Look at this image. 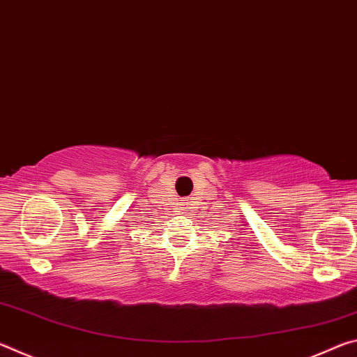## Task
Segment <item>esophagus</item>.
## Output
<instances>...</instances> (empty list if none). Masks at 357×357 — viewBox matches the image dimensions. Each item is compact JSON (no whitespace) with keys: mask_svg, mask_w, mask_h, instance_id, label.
I'll return each instance as SVG.
<instances>
[{"mask_svg":"<svg viewBox=\"0 0 357 357\" xmlns=\"http://www.w3.org/2000/svg\"><path fill=\"white\" fill-rule=\"evenodd\" d=\"M181 206H183V208H184V206H185V200H184V202H183V203H181Z\"/></svg>","mask_w":357,"mask_h":357,"instance_id":"obj_1","label":"esophagus"}]
</instances>
